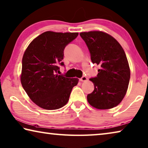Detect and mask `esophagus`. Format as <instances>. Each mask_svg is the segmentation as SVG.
Segmentation results:
<instances>
[{"label":"esophagus","mask_w":148,"mask_h":148,"mask_svg":"<svg viewBox=\"0 0 148 148\" xmlns=\"http://www.w3.org/2000/svg\"><path fill=\"white\" fill-rule=\"evenodd\" d=\"M87 80H88V78H87V77L85 76H84L82 77L81 78H79V81H81V82H86Z\"/></svg>","instance_id":"34e87169"}]
</instances>
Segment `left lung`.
Instances as JSON below:
<instances>
[{"mask_svg": "<svg viewBox=\"0 0 148 148\" xmlns=\"http://www.w3.org/2000/svg\"><path fill=\"white\" fill-rule=\"evenodd\" d=\"M90 53L93 64L100 65L97 76L90 79L94 90L87 96L88 103L98 109L116 107L127 91L130 71L125 51L118 41L98 31L79 34Z\"/></svg>", "mask_w": 148, "mask_h": 148, "instance_id": "obj_1", "label": "left lung"}]
</instances>
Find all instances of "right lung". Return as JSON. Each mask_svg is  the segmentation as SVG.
<instances>
[{"label":"right lung","mask_w":148,"mask_h":148,"mask_svg":"<svg viewBox=\"0 0 148 148\" xmlns=\"http://www.w3.org/2000/svg\"><path fill=\"white\" fill-rule=\"evenodd\" d=\"M78 33L44 32L33 40L22 58L21 83L33 102L47 110L62 107L79 79L58 75L64 50Z\"/></svg>","instance_id":"obj_1"}]
</instances>
